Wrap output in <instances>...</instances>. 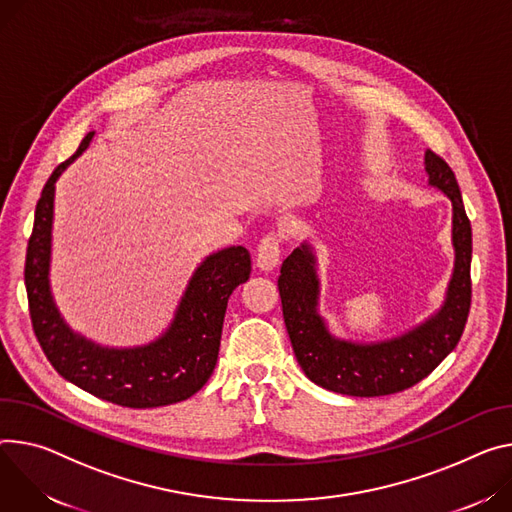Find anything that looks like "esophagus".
Segmentation results:
<instances>
[{"label": "esophagus", "instance_id": "1", "mask_svg": "<svg viewBox=\"0 0 512 512\" xmlns=\"http://www.w3.org/2000/svg\"><path fill=\"white\" fill-rule=\"evenodd\" d=\"M280 263V237L277 235H267L257 249V267L261 271H271Z\"/></svg>", "mask_w": 512, "mask_h": 512}]
</instances>
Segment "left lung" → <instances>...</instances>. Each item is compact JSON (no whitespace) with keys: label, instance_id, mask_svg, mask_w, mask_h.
I'll return each mask as SVG.
<instances>
[{"label":"left lung","instance_id":"obj_1","mask_svg":"<svg viewBox=\"0 0 512 512\" xmlns=\"http://www.w3.org/2000/svg\"><path fill=\"white\" fill-rule=\"evenodd\" d=\"M427 185L451 202L453 271L441 306L408 331L380 341L337 337L320 312V275L314 245L306 239L282 263L284 322L296 359L310 382L347 396H386L427 378L455 349L466 327L472 284V226L451 167L425 151Z\"/></svg>","mask_w":512,"mask_h":512}]
</instances>
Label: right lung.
<instances>
[{"label": "right lung", "instance_id": "right-lung-1", "mask_svg": "<svg viewBox=\"0 0 512 512\" xmlns=\"http://www.w3.org/2000/svg\"><path fill=\"white\" fill-rule=\"evenodd\" d=\"M94 134L87 132L75 155L53 171L36 204L24 269L36 339L67 382L102 400L128 408H157L188 400L216 367L228 298L251 275L249 251L232 245L204 257L188 280L167 329L149 343L102 345L71 329L51 288L55 185L91 145Z\"/></svg>", "mask_w": 512, "mask_h": 512}]
</instances>
